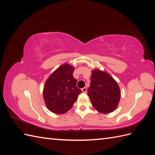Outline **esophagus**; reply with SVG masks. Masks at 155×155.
<instances>
[{"instance_id":"obj_1","label":"esophagus","mask_w":155,"mask_h":155,"mask_svg":"<svg viewBox=\"0 0 155 155\" xmlns=\"http://www.w3.org/2000/svg\"><path fill=\"white\" fill-rule=\"evenodd\" d=\"M82 91H83V93H87V88L86 87H84V88H82Z\"/></svg>"}]
</instances>
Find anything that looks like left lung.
<instances>
[{
	"instance_id": "left-lung-1",
	"label": "left lung",
	"mask_w": 155,
	"mask_h": 155,
	"mask_svg": "<svg viewBox=\"0 0 155 155\" xmlns=\"http://www.w3.org/2000/svg\"><path fill=\"white\" fill-rule=\"evenodd\" d=\"M88 95L95 109L104 114L116 109L120 98L117 82L110 75L100 70L92 72Z\"/></svg>"
}]
</instances>
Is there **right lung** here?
Returning <instances> with one entry per match:
<instances>
[{
	"label": "right lung",
	"instance_id": "1",
	"mask_svg": "<svg viewBox=\"0 0 155 155\" xmlns=\"http://www.w3.org/2000/svg\"><path fill=\"white\" fill-rule=\"evenodd\" d=\"M74 68L62 64L52 73L44 87L43 97L47 108L56 114H64L71 109L82 91L73 77Z\"/></svg>",
	"mask_w": 155,
	"mask_h": 155
}]
</instances>
